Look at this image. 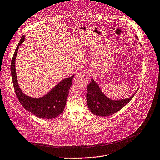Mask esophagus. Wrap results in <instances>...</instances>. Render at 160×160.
<instances>
[{
    "label": "esophagus",
    "instance_id": "obj_1",
    "mask_svg": "<svg viewBox=\"0 0 160 160\" xmlns=\"http://www.w3.org/2000/svg\"><path fill=\"white\" fill-rule=\"evenodd\" d=\"M74 82L86 86L88 83V74L86 71H81L76 73L74 76Z\"/></svg>",
    "mask_w": 160,
    "mask_h": 160
}]
</instances>
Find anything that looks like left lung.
Returning a JSON list of instances; mask_svg holds the SVG:
<instances>
[{"label":"left lung","mask_w":160,"mask_h":160,"mask_svg":"<svg viewBox=\"0 0 160 160\" xmlns=\"http://www.w3.org/2000/svg\"><path fill=\"white\" fill-rule=\"evenodd\" d=\"M136 37L138 39L136 36ZM87 91L86 100L88 108L94 114L101 116H108L116 113L127 104L136 94L135 92L127 99L111 100L104 95L98 84L92 79L87 86Z\"/></svg>","instance_id":"left-lung-1"}]
</instances>
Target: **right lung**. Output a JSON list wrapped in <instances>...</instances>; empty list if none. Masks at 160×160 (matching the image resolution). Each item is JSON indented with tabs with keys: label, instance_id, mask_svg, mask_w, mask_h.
Listing matches in <instances>:
<instances>
[{
	"label": "right lung",
	"instance_id": "1",
	"mask_svg": "<svg viewBox=\"0 0 160 160\" xmlns=\"http://www.w3.org/2000/svg\"><path fill=\"white\" fill-rule=\"evenodd\" d=\"M24 39L25 36H23L14 52L11 64V72L16 94L22 106L33 114L42 119L54 118L64 111L74 75L61 81L48 94L41 98H32L24 94L18 85L15 68L19 47L22 44Z\"/></svg>",
	"mask_w": 160,
	"mask_h": 160
}]
</instances>
